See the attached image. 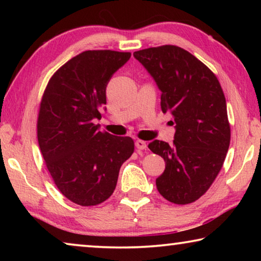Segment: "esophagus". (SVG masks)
<instances>
[{
    "mask_svg": "<svg viewBox=\"0 0 261 261\" xmlns=\"http://www.w3.org/2000/svg\"><path fill=\"white\" fill-rule=\"evenodd\" d=\"M135 145H136V148L139 149V151H140V149H146L147 148L146 141H144V140H136Z\"/></svg>",
    "mask_w": 261,
    "mask_h": 261,
    "instance_id": "obj_1",
    "label": "esophagus"
}]
</instances>
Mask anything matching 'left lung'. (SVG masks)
<instances>
[{"label": "left lung", "instance_id": "1", "mask_svg": "<svg viewBox=\"0 0 261 261\" xmlns=\"http://www.w3.org/2000/svg\"><path fill=\"white\" fill-rule=\"evenodd\" d=\"M134 56L161 91L162 112L174 117V144L153 140L148 145L166 162L156 178L158 191L174 204H190L214 182L230 144L223 91L215 74L180 47L147 48Z\"/></svg>", "mask_w": 261, "mask_h": 261}]
</instances>
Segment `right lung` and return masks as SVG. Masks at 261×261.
I'll list each match as a JSON object with an SVG mask.
<instances>
[{"label": "right lung", "instance_id": "obj_1", "mask_svg": "<svg viewBox=\"0 0 261 261\" xmlns=\"http://www.w3.org/2000/svg\"><path fill=\"white\" fill-rule=\"evenodd\" d=\"M130 53L86 50L53 74L42 95L38 141L57 189L81 206L99 205L116 188L123 162L131 156L130 137L99 131L106 87Z\"/></svg>", "mask_w": 261, "mask_h": 261}]
</instances>
